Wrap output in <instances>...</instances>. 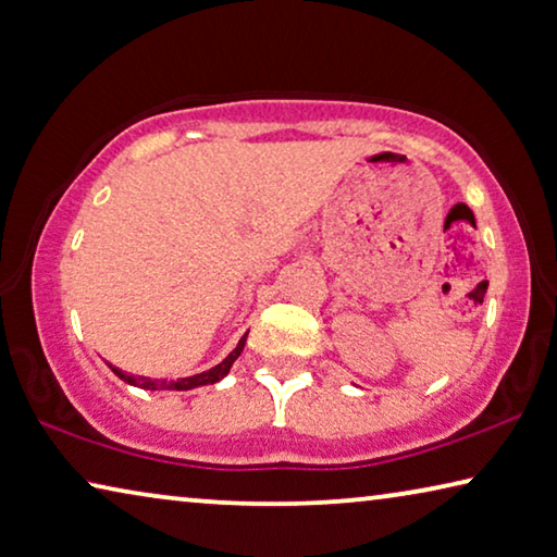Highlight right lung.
Masks as SVG:
<instances>
[{
    "mask_svg": "<svg viewBox=\"0 0 557 557\" xmlns=\"http://www.w3.org/2000/svg\"><path fill=\"white\" fill-rule=\"evenodd\" d=\"M245 339H247V334H243V339L237 342V347L231 351V355H227L223 361H220V364H215L213 369H208V372H200V374H193V376H185V379H171V382H168V379H161V382H158V379H148V376H138V374H128V372H121L119 367H111V372L116 374L119 379H123V382L126 384H131V386H138V389H151V392H158V389H171V392H188V389H196V386H206V384H215V382H220V379H223L227 372H231V367H233V361L240 357V351H243V347H245Z\"/></svg>",
    "mask_w": 557,
    "mask_h": 557,
    "instance_id": "right-lung-1",
    "label": "right lung"
}]
</instances>
